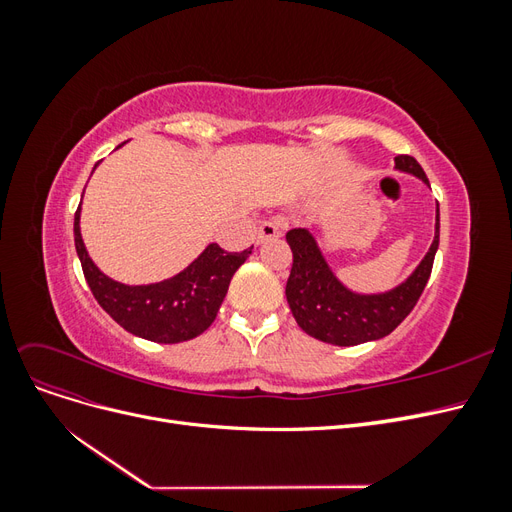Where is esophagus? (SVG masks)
<instances>
[{
    "instance_id": "esophagus-1",
    "label": "esophagus",
    "mask_w": 512,
    "mask_h": 512,
    "mask_svg": "<svg viewBox=\"0 0 512 512\" xmlns=\"http://www.w3.org/2000/svg\"><path fill=\"white\" fill-rule=\"evenodd\" d=\"M282 237V224L280 220H265L258 226V243L262 241H271Z\"/></svg>"
}]
</instances>
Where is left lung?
Segmentation results:
<instances>
[{
	"label": "left lung",
	"mask_w": 512,
	"mask_h": 512,
	"mask_svg": "<svg viewBox=\"0 0 512 512\" xmlns=\"http://www.w3.org/2000/svg\"><path fill=\"white\" fill-rule=\"evenodd\" d=\"M395 168L429 183L425 170L412 156H397ZM286 241L292 250L286 299L294 320L307 335L320 342L359 346L395 331L421 299L440 243V209L436 215V237L427 256L404 284L384 294H356L339 284L314 237L305 228L288 230Z\"/></svg>",
	"instance_id": "8db88e82"
}]
</instances>
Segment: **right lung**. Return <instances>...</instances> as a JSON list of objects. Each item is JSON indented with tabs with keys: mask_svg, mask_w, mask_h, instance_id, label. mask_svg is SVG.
I'll return each instance as SVG.
<instances>
[{
	"mask_svg": "<svg viewBox=\"0 0 512 512\" xmlns=\"http://www.w3.org/2000/svg\"><path fill=\"white\" fill-rule=\"evenodd\" d=\"M79 220L81 207L74 213V245L96 301L119 327L156 344L188 342L205 333L218 316L232 275L254 247L226 252L218 243H211L188 269L170 280L149 286H126L106 277L91 262L81 239Z\"/></svg>",
	"mask_w": 512,
	"mask_h": 512,
	"instance_id": "right-lung-1",
	"label": "right lung"
}]
</instances>
